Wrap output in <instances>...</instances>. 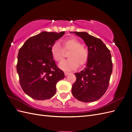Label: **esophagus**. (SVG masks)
<instances>
[{
	"label": "esophagus",
	"instance_id": "34e87169",
	"mask_svg": "<svg viewBox=\"0 0 132 132\" xmlns=\"http://www.w3.org/2000/svg\"><path fill=\"white\" fill-rule=\"evenodd\" d=\"M70 74V73H69V72H67V71H65L64 72V74H65V75L66 76V75H67L68 74Z\"/></svg>",
	"mask_w": 132,
	"mask_h": 132
}]
</instances>
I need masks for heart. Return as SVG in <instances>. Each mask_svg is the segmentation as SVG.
I'll return each mask as SVG.
<instances>
[{"label": "heart", "mask_w": 132, "mask_h": 132, "mask_svg": "<svg viewBox=\"0 0 132 132\" xmlns=\"http://www.w3.org/2000/svg\"><path fill=\"white\" fill-rule=\"evenodd\" d=\"M62 48L58 43H54L51 48V53L53 58L57 62L64 58V51H70L68 54L69 59L59 64V67L64 70H75L80 66L87 63L89 58V52L87 48L81 45V43L75 38H68L61 42Z\"/></svg>", "instance_id": "1"}]
</instances>
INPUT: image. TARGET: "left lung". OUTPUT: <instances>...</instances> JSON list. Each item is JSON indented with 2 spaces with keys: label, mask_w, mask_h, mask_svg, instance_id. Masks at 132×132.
I'll use <instances>...</instances> for the list:
<instances>
[{
  "label": "left lung",
  "mask_w": 132,
  "mask_h": 132,
  "mask_svg": "<svg viewBox=\"0 0 132 132\" xmlns=\"http://www.w3.org/2000/svg\"><path fill=\"white\" fill-rule=\"evenodd\" d=\"M80 37L88 48L89 58L85 68L75 73V82L71 93L78 100L84 102L97 101L109 87L112 71L110 50L100 39L85 32H73Z\"/></svg>",
  "instance_id": "8db88e82"
}]
</instances>
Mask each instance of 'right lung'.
Wrapping results in <instances>:
<instances>
[{
	"mask_svg": "<svg viewBox=\"0 0 132 132\" xmlns=\"http://www.w3.org/2000/svg\"><path fill=\"white\" fill-rule=\"evenodd\" d=\"M43 31L29 38L19 50L16 69L22 90L37 100L51 98L56 93V84L65 75L57 66L51 48L64 35Z\"/></svg>",
	"mask_w": 132,
	"mask_h": 132,
	"instance_id": "right-lung-1",
	"label": "right lung"
}]
</instances>
